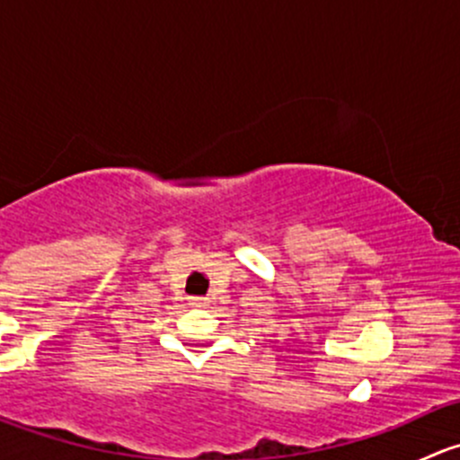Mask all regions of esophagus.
<instances>
[{
    "label": "esophagus",
    "instance_id": "esophagus-1",
    "mask_svg": "<svg viewBox=\"0 0 460 460\" xmlns=\"http://www.w3.org/2000/svg\"><path fill=\"white\" fill-rule=\"evenodd\" d=\"M189 305H193V307H207V298H200V296H193V298H189Z\"/></svg>",
    "mask_w": 460,
    "mask_h": 460
}]
</instances>
